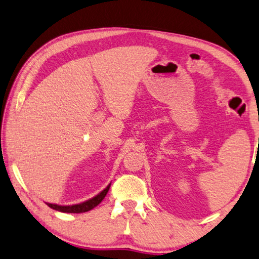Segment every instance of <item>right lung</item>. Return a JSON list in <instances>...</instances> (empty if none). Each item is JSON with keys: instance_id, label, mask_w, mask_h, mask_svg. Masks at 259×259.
Wrapping results in <instances>:
<instances>
[{"instance_id": "obj_1", "label": "right lung", "mask_w": 259, "mask_h": 259, "mask_svg": "<svg viewBox=\"0 0 259 259\" xmlns=\"http://www.w3.org/2000/svg\"><path fill=\"white\" fill-rule=\"evenodd\" d=\"M109 187L110 184H108L107 188L104 189L99 195H97L96 197H93V198L86 200L84 203H80V204H76V205H68V206H62V205H57V204H51V203H47V205L53 210H56V211H60V212H64V213H83V212H88L90 210H92L97 206V205H99L102 199L105 198V196L107 195V192L109 190Z\"/></svg>"}]
</instances>
